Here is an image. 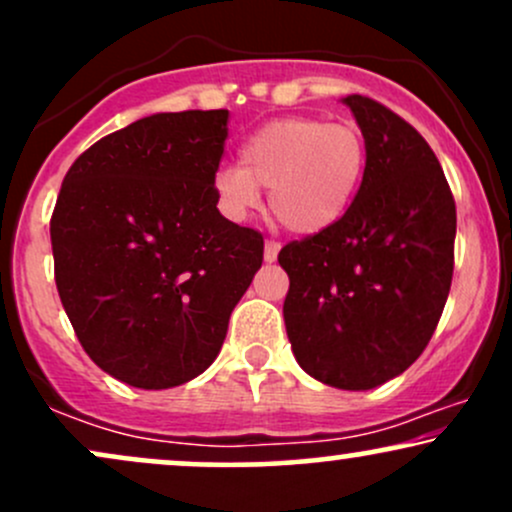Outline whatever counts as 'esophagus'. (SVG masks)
<instances>
[{"label":"esophagus","mask_w":512,"mask_h":512,"mask_svg":"<svg viewBox=\"0 0 512 512\" xmlns=\"http://www.w3.org/2000/svg\"><path fill=\"white\" fill-rule=\"evenodd\" d=\"M276 257H279V243L267 240L264 243V262H276Z\"/></svg>","instance_id":"obj_1"}]
</instances>
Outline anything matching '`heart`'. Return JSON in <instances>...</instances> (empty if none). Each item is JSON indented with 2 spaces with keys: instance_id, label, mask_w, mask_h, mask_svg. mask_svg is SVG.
Instances as JSON below:
<instances>
[{
  "instance_id": "1",
  "label": "heart",
  "mask_w": 512,
  "mask_h": 512,
  "mask_svg": "<svg viewBox=\"0 0 512 512\" xmlns=\"http://www.w3.org/2000/svg\"><path fill=\"white\" fill-rule=\"evenodd\" d=\"M366 161V139L349 122L281 117L245 139L240 166L216 170V202L228 219L243 221L260 207V190H269V207L286 231L317 236L344 219Z\"/></svg>"
}]
</instances>
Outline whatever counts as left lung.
Instances as JSON below:
<instances>
[{
    "label": "left lung",
    "mask_w": 512,
    "mask_h": 512,
    "mask_svg": "<svg viewBox=\"0 0 512 512\" xmlns=\"http://www.w3.org/2000/svg\"><path fill=\"white\" fill-rule=\"evenodd\" d=\"M342 103L366 139L354 202L330 231L281 248L286 334L310 378L373 390L404 373L436 332L455 260V199L409 122L366 96Z\"/></svg>",
    "instance_id": "8db88e82"
}]
</instances>
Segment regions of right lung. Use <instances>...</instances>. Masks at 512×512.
<instances>
[{
	"instance_id": "add662e5",
	"label": "right lung",
	"mask_w": 512,
	"mask_h": 512,
	"mask_svg": "<svg viewBox=\"0 0 512 512\" xmlns=\"http://www.w3.org/2000/svg\"><path fill=\"white\" fill-rule=\"evenodd\" d=\"M228 110L156 113L64 175L50 221L64 313L91 361L142 390L190 383L219 356L264 240L216 209Z\"/></svg>"
}]
</instances>
